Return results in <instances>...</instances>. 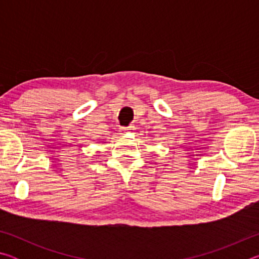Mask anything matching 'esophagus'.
Instances as JSON below:
<instances>
[{
	"label": "esophagus",
	"mask_w": 259,
	"mask_h": 259,
	"mask_svg": "<svg viewBox=\"0 0 259 259\" xmlns=\"http://www.w3.org/2000/svg\"><path fill=\"white\" fill-rule=\"evenodd\" d=\"M130 130H131L130 128H121V135H125V134H128Z\"/></svg>",
	"instance_id": "obj_1"
}]
</instances>
